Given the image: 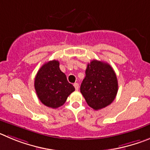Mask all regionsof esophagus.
<instances>
[{
	"label": "esophagus",
	"instance_id": "34e87169",
	"mask_svg": "<svg viewBox=\"0 0 150 150\" xmlns=\"http://www.w3.org/2000/svg\"><path fill=\"white\" fill-rule=\"evenodd\" d=\"M73 85H74V87H75V90H78V88H79V84H78V83H74Z\"/></svg>",
	"mask_w": 150,
	"mask_h": 150
}]
</instances>
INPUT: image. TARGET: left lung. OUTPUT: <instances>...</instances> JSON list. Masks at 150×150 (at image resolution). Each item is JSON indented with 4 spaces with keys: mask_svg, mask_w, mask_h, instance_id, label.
<instances>
[{
    "mask_svg": "<svg viewBox=\"0 0 150 150\" xmlns=\"http://www.w3.org/2000/svg\"><path fill=\"white\" fill-rule=\"evenodd\" d=\"M81 93L87 105L100 110L112 103L118 91L117 78L108 63L93 60L88 63Z\"/></svg>",
    "mask_w": 150,
    "mask_h": 150,
    "instance_id": "obj_1",
    "label": "left lung"
}]
</instances>
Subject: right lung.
Returning a JSON list of instances; mask_svg holds the SVG:
<instances>
[{
    "label": "right lung",
    "mask_w": 150,
    "mask_h": 150,
    "mask_svg": "<svg viewBox=\"0 0 150 150\" xmlns=\"http://www.w3.org/2000/svg\"><path fill=\"white\" fill-rule=\"evenodd\" d=\"M59 66L57 60L48 61L40 69L35 78L34 87L39 99L52 108L62 106L75 91L74 86L69 83Z\"/></svg>",
    "instance_id": "1"
}]
</instances>
